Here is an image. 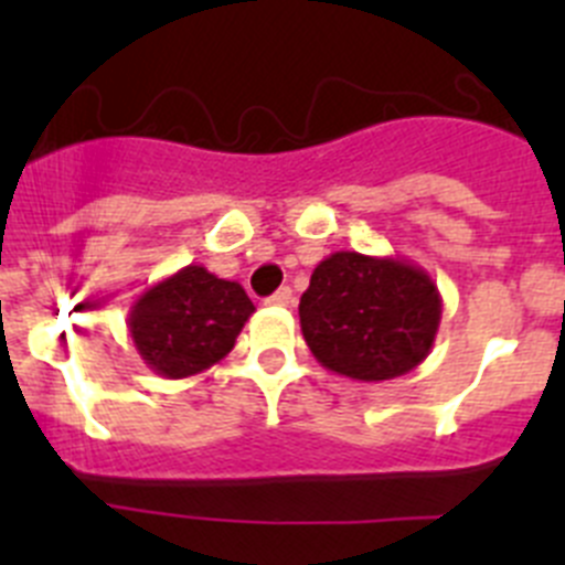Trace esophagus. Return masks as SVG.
<instances>
[{"label":"esophagus","mask_w":565,"mask_h":565,"mask_svg":"<svg viewBox=\"0 0 565 565\" xmlns=\"http://www.w3.org/2000/svg\"><path fill=\"white\" fill-rule=\"evenodd\" d=\"M268 306H279V308H286V306H291L294 302V294H291V288H279V291H274L271 297L266 299Z\"/></svg>","instance_id":"obj_1"}]
</instances>
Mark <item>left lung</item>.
Returning a JSON list of instances; mask_svg holds the SVG:
<instances>
[{"instance_id": "obj_1", "label": "left lung", "mask_w": 565, "mask_h": 565, "mask_svg": "<svg viewBox=\"0 0 565 565\" xmlns=\"http://www.w3.org/2000/svg\"><path fill=\"white\" fill-rule=\"evenodd\" d=\"M299 326L322 367L356 382H387L433 351L441 294L411 259L333 252L299 299Z\"/></svg>"}]
</instances>
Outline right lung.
<instances>
[{"instance_id": "obj_1", "label": "right lung", "mask_w": 565, "mask_h": 565, "mask_svg": "<svg viewBox=\"0 0 565 565\" xmlns=\"http://www.w3.org/2000/svg\"><path fill=\"white\" fill-rule=\"evenodd\" d=\"M254 302L239 282L186 266L149 286L129 308L135 351L163 379H186L228 356Z\"/></svg>"}]
</instances>
